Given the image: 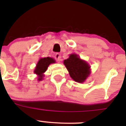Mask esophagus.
I'll return each mask as SVG.
<instances>
[{
  "instance_id": "esophagus-1",
  "label": "esophagus",
  "mask_w": 126,
  "mask_h": 126,
  "mask_svg": "<svg viewBox=\"0 0 126 126\" xmlns=\"http://www.w3.org/2000/svg\"><path fill=\"white\" fill-rule=\"evenodd\" d=\"M55 58L57 62H60L61 61V55L60 54H58V53H57V54L55 55Z\"/></svg>"
}]
</instances>
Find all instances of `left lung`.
<instances>
[{
	"label": "left lung",
	"mask_w": 126,
	"mask_h": 126,
	"mask_svg": "<svg viewBox=\"0 0 126 126\" xmlns=\"http://www.w3.org/2000/svg\"><path fill=\"white\" fill-rule=\"evenodd\" d=\"M71 77L76 82L83 83L90 74V66L77 54H71L63 62Z\"/></svg>",
	"instance_id": "obj_1"
}]
</instances>
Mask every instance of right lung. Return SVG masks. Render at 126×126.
<instances>
[{"instance_id": "add662e5", "label": "right lung", "mask_w": 126, "mask_h": 126, "mask_svg": "<svg viewBox=\"0 0 126 126\" xmlns=\"http://www.w3.org/2000/svg\"><path fill=\"white\" fill-rule=\"evenodd\" d=\"M54 63H55V60L50 57H46V58H42L39 59L34 70V73L38 75V81L42 80L43 79V77H44L43 74L46 71L49 64Z\"/></svg>"}]
</instances>
